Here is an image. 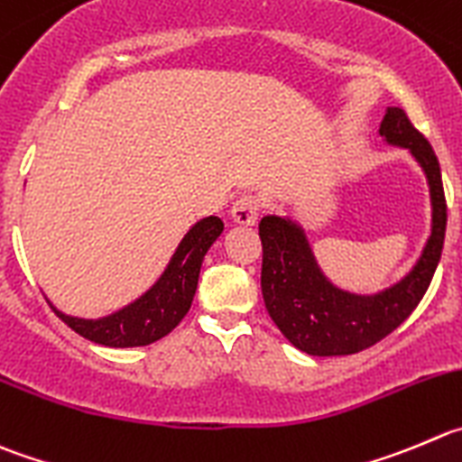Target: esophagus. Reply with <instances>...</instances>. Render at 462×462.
Here are the masks:
<instances>
[{
    "mask_svg": "<svg viewBox=\"0 0 462 462\" xmlns=\"http://www.w3.org/2000/svg\"><path fill=\"white\" fill-rule=\"evenodd\" d=\"M258 213H261V199L252 192H245L238 199L234 201V208H231V217L238 224H256Z\"/></svg>",
    "mask_w": 462,
    "mask_h": 462,
    "instance_id": "34e87169",
    "label": "esophagus"
}]
</instances>
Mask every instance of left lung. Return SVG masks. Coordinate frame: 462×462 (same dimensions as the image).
<instances>
[{"mask_svg":"<svg viewBox=\"0 0 462 462\" xmlns=\"http://www.w3.org/2000/svg\"><path fill=\"white\" fill-rule=\"evenodd\" d=\"M379 135L388 144L411 152L424 170L431 192V236L421 249L420 261L399 283L376 294H356L337 288L318 265L301 224L279 215H265L258 224L265 309L279 331L310 356L358 354L390 336L417 309L440 263L447 201L436 152L397 106L385 111Z\"/></svg>","mask_w":462,"mask_h":462,"instance_id":"left-lung-1","label":"left lung"}]
</instances>
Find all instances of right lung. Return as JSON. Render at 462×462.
Listing matches in <instances>:
<instances>
[{
	"mask_svg": "<svg viewBox=\"0 0 462 462\" xmlns=\"http://www.w3.org/2000/svg\"><path fill=\"white\" fill-rule=\"evenodd\" d=\"M222 228L224 222L215 215L192 224L156 283L129 306L106 315V318H74V315H65L63 310L56 309L51 301L50 306L72 331L97 345L120 346V349L122 346L152 345L168 336L190 310L197 281H199L201 261L210 245L219 238Z\"/></svg>",
	"mask_w": 462,
	"mask_h": 462,
	"instance_id": "add662e5",
	"label": "right lung"
}]
</instances>
